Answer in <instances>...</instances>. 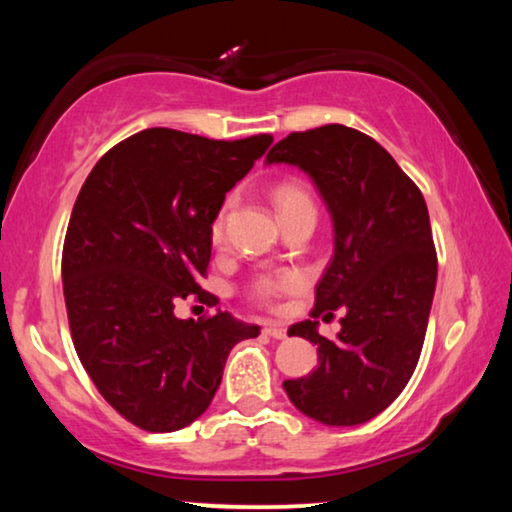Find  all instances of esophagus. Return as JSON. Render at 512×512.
<instances>
[{
  "label": "esophagus",
  "mask_w": 512,
  "mask_h": 512,
  "mask_svg": "<svg viewBox=\"0 0 512 512\" xmlns=\"http://www.w3.org/2000/svg\"><path fill=\"white\" fill-rule=\"evenodd\" d=\"M264 332H266L268 336H273V339H284V336H287V325H284V323H275V320H271V323H266Z\"/></svg>",
  "instance_id": "obj_1"
}]
</instances>
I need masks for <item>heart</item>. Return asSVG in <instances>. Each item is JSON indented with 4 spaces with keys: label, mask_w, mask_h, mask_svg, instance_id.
<instances>
[{
    "label": "heart",
    "mask_w": 512,
    "mask_h": 512,
    "mask_svg": "<svg viewBox=\"0 0 512 512\" xmlns=\"http://www.w3.org/2000/svg\"><path fill=\"white\" fill-rule=\"evenodd\" d=\"M271 198L275 203V210H277V216H280V221L289 219V216L302 214V212L316 214L314 198H311L309 189L296 178H284V180H280V183H275L271 189ZM228 210H230V203L221 205V210L216 212L214 221L210 225V239L214 246L223 244ZM302 287H305V275H302L300 271H293V268H282V271L255 275L253 280L248 282L246 296L262 307H275L277 300H280L282 296L296 293Z\"/></svg>",
    "instance_id": "heart-1"
}]
</instances>
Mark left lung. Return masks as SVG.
<instances>
[{
  "instance_id": "1",
  "label": "left lung",
  "mask_w": 512,
  "mask_h": 512,
  "mask_svg": "<svg viewBox=\"0 0 512 512\" xmlns=\"http://www.w3.org/2000/svg\"><path fill=\"white\" fill-rule=\"evenodd\" d=\"M266 160L309 173L334 219V257L311 320L289 327L318 345V366L284 381V391L329 427L368 422L409 384L427 334L438 275L427 203L384 146L341 124L291 133ZM334 308L346 316L329 342L315 318Z\"/></svg>"
}]
</instances>
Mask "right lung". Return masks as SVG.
Segmentation results:
<instances>
[{"label":"right lung","instance_id":"right-lung-1","mask_svg":"<svg viewBox=\"0 0 512 512\" xmlns=\"http://www.w3.org/2000/svg\"><path fill=\"white\" fill-rule=\"evenodd\" d=\"M271 142L146 128L112 146L81 187L63 244L69 332L103 400L135 427L167 433L194 422L230 350L259 334L228 311L183 320L173 307L219 305L201 289L210 225Z\"/></svg>","mask_w":512,"mask_h":512}]
</instances>
